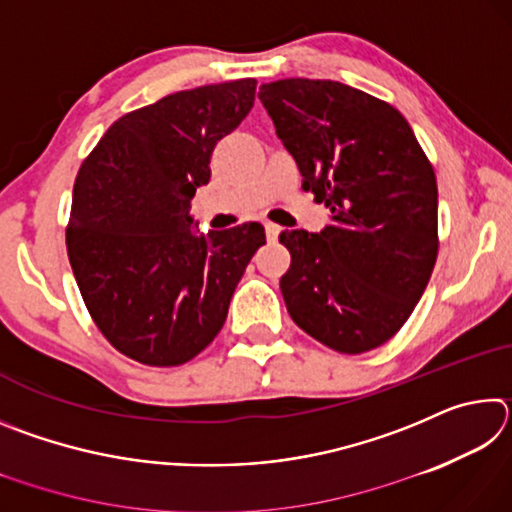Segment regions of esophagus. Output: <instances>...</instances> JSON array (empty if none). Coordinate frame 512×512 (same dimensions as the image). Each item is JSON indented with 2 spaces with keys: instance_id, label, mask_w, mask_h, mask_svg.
I'll list each match as a JSON object with an SVG mask.
<instances>
[{
  "instance_id": "obj_1",
  "label": "esophagus",
  "mask_w": 512,
  "mask_h": 512,
  "mask_svg": "<svg viewBox=\"0 0 512 512\" xmlns=\"http://www.w3.org/2000/svg\"><path fill=\"white\" fill-rule=\"evenodd\" d=\"M264 230H266V239H268V241H275L277 235H280L282 228H280V225H275V223H266Z\"/></svg>"
}]
</instances>
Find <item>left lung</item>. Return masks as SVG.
<instances>
[{
	"instance_id": "1",
	"label": "left lung",
	"mask_w": 512,
	"mask_h": 512,
	"mask_svg": "<svg viewBox=\"0 0 512 512\" xmlns=\"http://www.w3.org/2000/svg\"><path fill=\"white\" fill-rule=\"evenodd\" d=\"M302 189L332 225L280 232L291 266L280 289L300 329L341 354L391 341L427 289L438 257L436 173L391 103L336 81L259 88Z\"/></svg>"
}]
</instances>
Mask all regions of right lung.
I'll list each match as a JSON object with an SVG mask.
<instances>
[{"label":"right lung","instance_id":"obj_1","mask_svg":"<svg viewBox=\"0 0 512 512\" xmlns=\"http://www.w3.org/2000/svg\"><path fill=\"white\" fill-rule=\"evenodd\" d=\"M255 88L201 85L126 112L76 176L65 230L76 284L112 348L144 366H183L203 352L266 244L259 223L196 237L189 216L216 142L248 115Z\"/></svg>","mask_w":512,"mask_h":512}]
</instances>
